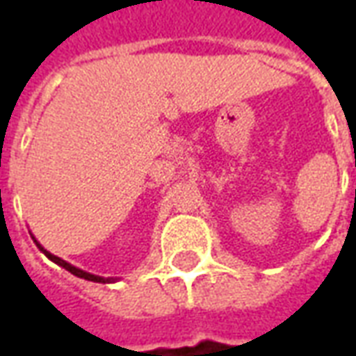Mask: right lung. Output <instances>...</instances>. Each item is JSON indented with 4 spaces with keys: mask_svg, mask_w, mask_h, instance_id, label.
Wrapping results in <instances>:
<instances>
[{
    "mask_svg": "<svg viewBox=\"0 0 356 356\" xmlns=\"http://www.w3.org/2000/svg\"><path fill=\"white\" fill-rule=\"evenodd\" d=\"M34 242H35V240H34ZM35 244H38V242H35ZM38 248H40L43 254L49 257L51 261H55V263H57V265H60V267H63V268H66L68 273H72V275L80 276V278H86V280H91V282H110V278H102V276L91 275V273H86V270H81V268H76V267H74V265H70V263H66L65 259H60V257H57V255L49 254L47 250H43V248L40 246V244H38Z\"/></svg>",
    "mask_w": 356,
    "mask_h": 356,
    "instance_id": "right-lung-1",
    "label": "right lung"
}]
</instances>
